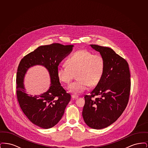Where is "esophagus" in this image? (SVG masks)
I'll list each match as a JSON object with an SVG mask.
<instances>
[{"label":"esophagus","mask_w":148,"mask_h":148,"mask_svg":"<svg viewBox=\"0 0 148 148\" xmlns=\"http://www.w3.org/2000/svg\"><path fill=\"white\" fill-rule=\"evenodd\" d=\"M71 97H72V98L77 99L78 98V96L75 95H71Z\"/></svg>","instance_id":"esophagus-1"}]
</instances>
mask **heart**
<instances>
[{"mask_svg": "<svg viewBox=\"0 0 148 148\" xmlns=\"http://www.w3.org/2000/svg\"><path fill=\"white\" fill-rule=\"evenodd\" d=\"M66 64L58 66L57 76L60 81L69 83L76 74L77 79L69 86V90L76 94L84 92L89 86L98 84L105 68L104 58L87 50H79L73 53L66 60Z\"/></svg>", "mask_w": 148, "mask_h": 148, "instance_id": "b5f03b06", "label": "heart"}]
</instances>
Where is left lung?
Returning a JSON list of instances; mask_svg holds the SVG:
<instances>
[{"mask_svg": "<svg viewBox=\"0 0 148 148\" xmlns=\"http://www.w3.org/2000/svg\"><path fill=\"white\" fill-rule=\"evenodd\" d=\"M90 45L104 58L105 68L100 82L90 95L84 96L82 115L87 125L101 129L112 124L125 109L130 92V74L127 60L112 49Z\"/></svg>", "mask_w": 148, "mask_h": 148, "instance_id": "1", "label": "left lung"}]
</instances>
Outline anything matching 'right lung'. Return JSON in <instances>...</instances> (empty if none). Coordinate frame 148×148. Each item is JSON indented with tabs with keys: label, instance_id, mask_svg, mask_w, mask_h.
Segmentation results:
<instances>
[{
	"label": "right lung",
	"instance_id": "add662e5",
	"mask_svg": "<svg viewBox=\"0 0 148 148\" xmlns=\"http://www.w3.org/2000/svg\"><path fill=\"white\" fill-rule=\"evenodd\" d=\"M73 45L53 43L42 45L21 59L16 73V97L22 111L34 124L43 129L55 126L62 119L71 95L61 86L57 68L64 58L73 50ZM35 64H42L49 71L51 86L38 96L27 95L22 82L26 71Z\"/></svg>",
	"mask_w": 148,
	"mask_h": 148
}]
</instances>
